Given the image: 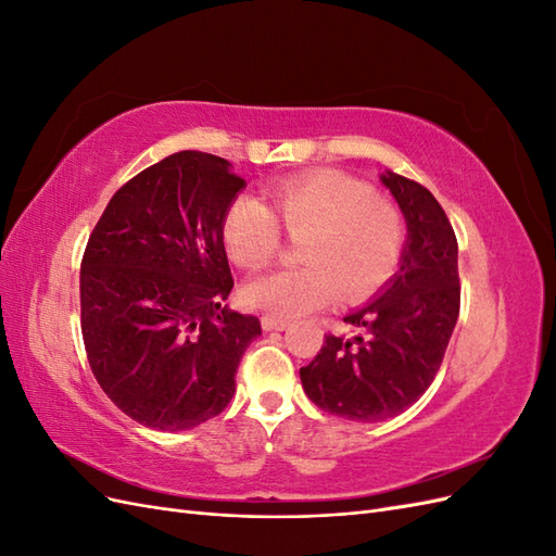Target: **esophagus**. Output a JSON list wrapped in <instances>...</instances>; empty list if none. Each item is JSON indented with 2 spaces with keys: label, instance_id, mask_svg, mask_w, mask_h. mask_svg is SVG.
Masks as SVG:
<instances>
[{
  "label": "esophagus",
  "instance_id": "1",
  "mask_svg": "<svg viewBox=\"0 0 556 556\" xmlns=\"http://www.w3.org/2000/svg\"><path fill=\"white\" fill-rule=\"evenodd\" d=\"M288 327H290V319H280V317H271V315L262 317V329L264 331H282Z\"/></svg>",
  "mask_w": 556,
  "mask_h": 556
}]
</instances>
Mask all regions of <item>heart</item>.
I'll use <instances>...</instances> for the list:
<instances>
[{"label":"heart","mask_w":556,"mask_h":556,"mask_svg":"<svg viewBox=\"0 0 556 556\" xmlns=\"http://www.w3.org/2000/svg\"><path fill=\"white\" fill-rule=\"evenodd\" d=\"M271 204L290 237L301 239L306 266L252 278L243 301L252 311L292 319L339 296L359 299L394 274L403 248L399 211L374 197L366 182L341 172L285 178L271 188ZM264 201L241 194L223 217L229 257L260 268L280 250V225Z\"/></svg>","instance_id":"1"}]
</instances>
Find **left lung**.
<instances>
[{
	"label": "left lung",
	"mask_w": 556,
	"mask_h": 556,
	"mask_svg": "<svg viewBox=\"0 0 556 556\" xmlns=\"http://www.w3.org/2000/svg\"><path fill=\"white\" fill-rule=\"evenodd\" d=\"M380 182L408 229L399 271L343 317L357 336L329 333L299 371L315 406L350 422H382L413 406L439 374L459 317V248L445 211L415 180L384 172Z\"/></svg>",
	"instance_id": "obj_1"
}]
</instances>
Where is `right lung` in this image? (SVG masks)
Instances as JSON below:
<instances>
[{
    "label": "right lung",
    "instance_id": "1",
    "mask_svg": "<svg viewBox=\"0 0 556 556\" xmlns=\"http://www.w3.org/2000/svg\"><path fill=\"white\" fill-rule=\"evenodd\" d=\"M245 180L180 150L113 194L80 264V329L106 396L139 425L188 431L237 392L255 315L227 311L223 217Z\"/></svg>",
    "mask_w": 556,
    "mask_h": 556
}]
</instances>
